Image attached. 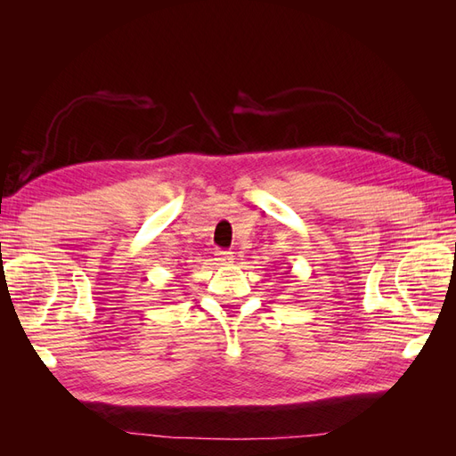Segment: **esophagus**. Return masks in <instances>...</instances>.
Returning <instances> with one entry per match:
<instances>
[{
    "label": "esophagus",
    "mask_w": 456,
    "mask_h": 456,
    "mask_svg": "<svg viewBox=\"0 0 456 456\" xmlns=\"http://www.w3.org/2000/svg\"><path fill=\"white\" fill-rule=\"evenodd\" d=\"M216 260H218V265L228 266V265H232V262H233V253H230V251H216Z\"/></svg>",
    "instance_id": "esophagus-1"
}]
</instances>
